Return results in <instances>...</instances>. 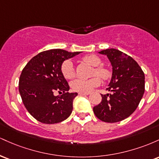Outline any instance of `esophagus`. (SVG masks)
I'll return each mask as SVG.
<instances>
[{"mask_svg":"<svg viewBox=\"0 0 159 159\" xmlns=\"http://www.w3.org/2000/svg\"><path fill=\"white\" fill-rule=\"evenodd\" d=\"M78 94L81 96H88L90 95V93H78Z\"/></svg>","mask_w":159,"mask_h":159,"instance_id":"1","label":"esophagus"}]
</instances>
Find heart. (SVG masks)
<instances>
[{
	"label": "heart",
	"mask_w": 159,
	"mask_h": 159,
	"mask_svg": "<svg viewBox=\"0 0 159 159\" xmlns=\"http://www.w3.org/2000/svg\"><path fill=\"white\" fill-rule=\"evenodd\" d=\"M83 61L93 66L96 67L94 69V75L102 80H107L111 77V72L108 69L101 66H99L102 64V60L98 56L94 55V54L86 56L83 58ZM61 72L63 77L66 79H71L73 78L75 75V69L72 62L69 60L63 62L61 66ZM99 84L100 79L98 78H93L88 80L78 78L72 82L71 87L72 90L77 92L90 93Z\"/></svg>",
	"instance_id": "obj_1"
}]
</instances>
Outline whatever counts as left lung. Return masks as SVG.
<instances>
[{
  "instance_id": "left-lung-1",
  "label": "left lung",
  "mask_w": 159,
  "mask_h": 159,
  "mask_svg": "<svg viewBox=\"0 0 159 159\" xmlns=\"http://www.w3.org/2000/svg\"><path fill=\"white\" fill-rule=\"evenodd\" d=\"M107 57L112 66V75L102 102L93 107L95 115L106 123L126 119L136 110L145 90V76L132 57L115 48L98 52Z\"/></svg>"
}]
</instances>
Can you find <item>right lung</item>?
<instances>
[{
    "instance_id": "add662e5",
    "label": "right lung",
    "mask_w": 159,
    "mask_h": 159,
    "mask_svg": "<svg viewBox=\"0 0 159 159\" xmlns=\"http://www.w3.org/2000/svg\"><path fill=\"white\" fill-rule=\"evenodd\" d=\"M63 49H51L32 58L21 72L19 90L25 107L38 121L45 124L61 123L72 114L77 93H69V86L61 72L66 60L80 54ZM63 92L61 96L54 92Z\"/></svg>"
}]
</instances>
